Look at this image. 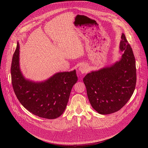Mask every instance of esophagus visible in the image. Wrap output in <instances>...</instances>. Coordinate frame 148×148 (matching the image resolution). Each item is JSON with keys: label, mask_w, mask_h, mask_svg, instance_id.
<instances>
[{"label": "esophagus", "mask_w": 148, "mask_h": 148, "mask_svg": "<svg viewBox=\"0 0 148 148\" xmlns=\"http://www.w3.org/2000/svg\"><path fill=\"white\" fill-rule=\"evenodd\" d=\"M79 71L81 72L82 74L83 73H86L87 71H88V66L86 65H80V66L79 67Z\"/></svg>", "instance_id": "esophagus-1"}]
</instances>
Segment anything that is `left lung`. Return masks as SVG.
Instances as JSON below:
<instances>
[{
    "label": "left lung",
    "instance_id": "obj_1",
    "mask_svg": "<svg viewBox=\"0 0 148 148\" xmlns=\"http://www.w3.org/2000/svg\"><path fill=\"white\" fill-rule=\"evenodd\" d=\"M119 61L88 73L83 78L92 108L102 115L115 112L127 104L136 83L135 59L125 34H122Z\"/></svg>",
    "mask_w": 148,
    "mask_h": 148
}]
</instances>
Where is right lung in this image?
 I'll return each instance as SVG.
<instances>
[{"instance_id":"1","label":"right lung","mask_w":148,"mask_h":148,"mask_svg":"<svg viewBox=\"0 0 148 148\" xmlns=\"http://www.w3.org/2000/svg\"><path fill=\"white\" fill-rule=\"evenodd\" d=\"M20 45L17 42L12 65V83L15 95L25 108L39 117L54 119L64 113L70 92L77 83L76 70L59 72L42 82L26 79L20 69Z\"/></svg>"}]
</instances>
